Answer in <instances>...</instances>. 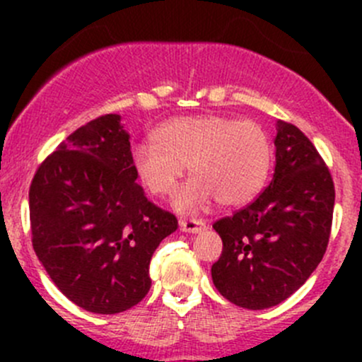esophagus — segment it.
<instances>
[{
  "label": "esophagus",
  "instance_id": "obj_1",
  "mask_svg": "<svg viewBox=\"0 0 362 362\" xmlns=\"http://www.w3.org/2000/svg\"><path fill=\"white\" fill-rule=\"evenodd\" d=\"M180 229L185 233H199L206 229V224L203 221H196V218H180Z\"/></svg>",
  "mask_w": 362,
  "mask_h": 362
}]
</instances>
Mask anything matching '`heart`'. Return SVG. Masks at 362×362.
<instances>
[{
  "instance_id": "obj_1",
  "label": "heart",
  "mask_w": 362,
  "mask_h": 362,
  "mask_svg": "<svg viewBox=\"0 0 362 362\" xmlns=\"http://www.w3.org/2000/svg\"><path fill=\"white\" fill-rule=\"evenodd\" d=\"M273 163L269 134L254 120L203 115L175 117L159 124L152 144L131 151V168L145 191L168 198L184 177L192 180L178 194V210H198L217 199L221 206H243L264 187Z\"/></svg>"
}]
</instances>
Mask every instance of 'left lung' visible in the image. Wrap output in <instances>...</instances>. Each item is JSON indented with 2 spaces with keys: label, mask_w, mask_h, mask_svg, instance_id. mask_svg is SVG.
Masks as SVG:
<instances>
[{
  "label": "left lung",
  "mask_w": 362,
  "mask_h": 362,
  "mask_svg": "<svg viewBox=\"0 0 362 362\" xmlns=\"http://www.w3.org/2000/svg\"><path fill=\"white\" fill-rule=\"evenodd\" d=\"M275 173L268 187L214 229L222 254L211 280L228 301L264 310L296 293L326 254L334 184L312 141L276 120Z\"/></svg>",
  "instance_id": "1"
}]
</instances>
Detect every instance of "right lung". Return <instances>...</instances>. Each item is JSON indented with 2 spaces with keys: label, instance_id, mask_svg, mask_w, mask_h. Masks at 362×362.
Returning a JSON list of instances; mask_svg holds the SVG:
<instances>
[{
  "label": "right lung",
  "instance_id": "1",
  "mask_svg": "<svg viewBox=\"0 0 362 362\" xmlns=\"http://www.w3.org/2000/svg\"><path fill=\"white\" fill-rule=\"evenodd\" d=\"M33 249L69 301L93 313L138 305L152 286V254L178 228L148 202L115 113L78 127L36 170L29 187Z\"/></svg>",
  "mask_w": 362,
  "mask_h": 362
}]
</instances>
